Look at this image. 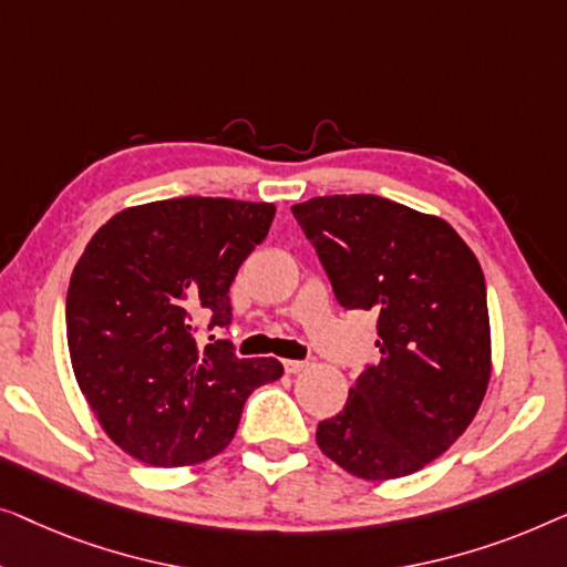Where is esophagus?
Returning <instances> with one entry per match:
<instances>
[{"label": "esophagus", "mask_w": 567, "mask_h": 567, "mask_svg": "<svg viewBox=\"0 0 567 567\" xmlns=\"http://www.w3.org/2000/svg\"><path fill=\"white\" fill-rule=\"evenodd\" d=\"M308 367V362H302V360H285V372L287 374H298V372H302Z\"/></svg>", "instance_id": "esophagus-1"}]
</instances>
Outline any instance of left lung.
<instances>
[{"label": "left lung", "instance_id": "1", "mask_svg": "<svg viewBox=\"0 0 567 567\" xmlns=\"http://www.w3.org/2000/svg\"><path fill=\"white\" fill-rule=\"evenodd\" d=\"M339 306L378 313L380 362L316 442L364 481L411 475L450 450L491 380L485 277L450 223L378 195L292 205Z\"/></svg>", "mask_w": 567, "mask_h": 567}]
</instances>
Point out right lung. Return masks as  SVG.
Instances as JSON below:
<instances>
[{
  "instance_id": "1",
  "label": "right lung",
  "mask_w": 567,
  "mask_h": 567,
  "mask_svg": "<svg viewBox=\"0 0 567 567\" xmlns=\"http://www.w3.org/2000/svg\"><path fill=\"white\" fill-rule=\"evenodd\" d=\"M272 203L177 197L127 207L76 261L66 339L76 382L110 440L154 467L210 460L234 440L254 388L282 364L195 341V318L228 329L230 282L267 238Z\"/></svg>"
}]
</instances>
